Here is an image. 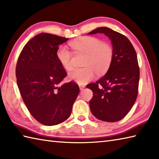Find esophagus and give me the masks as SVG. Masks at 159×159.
Here are the masks:
<instances>
[{
  "mask_svg": "<svg viewBox=\"0 0 159 159\" xmlns=\"http://www.w3.org/2000/svg\"><path fill=\"white\" fill-rule=\"evenodd\" d=\"M85 88V85H79V88L80 90H83Z\"/></svg>",
  "mask_w": 159,
  "mask_h": 159,
  "instance_id": "esophagus-1",
  "label": "esophagus"
}]
</instances>
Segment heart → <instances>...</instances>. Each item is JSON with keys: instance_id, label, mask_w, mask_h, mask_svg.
<instances>
[{"instance_id": "1", "label": "heart", "mask_w": 159, "mask_h": 159, "mask_svg": "<svg viewBox=\"0 0 159 159\" xmlns=\"http://www.w3.org/2000/svg\"><path fill=\"white\" fill-rule=\"evenodd\" d=\"M69 45L75 53L85 54L83 63L85 67L74 70L69 74L70 79L73 81L83 85L94 79L95 71L102 74L110 68L114 56L113 48L110 45L102 43L94 36L80 37L71 41ZM57 57L65 70L72 69V54L65 47L58 49Z\"/></svg>"}]
</instances>
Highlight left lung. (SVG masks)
<instances>
[{
	"instance_id": "left-lung-1",
	"label": "left lung",
	"mask_w": 159,
	"mask_h": 159,
	"mask_svg": "<svg viewBox=\"0 0 159 159\" xmlns=\"http://www.w3.org/2000/svg\"><path fill=\"white\" fill-rule=\"evenodd\" d=\"M98 33L110 38L114 56L106 74L87 85L93 92L89 107L96 119L116 122L128 114L137 98L140 76L137 56L131 42L123 34L105 27L96 28L88 34Z\"/></svg>"
}]
</instances>
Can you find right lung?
<instances>
[{
    "instance_id": "obj_1",
    "label": "right lung",
    "mask_w": 159,
    "mask_h": 159,
    "mask_svg": "<svg viewBox=\"0 0 159 159\" xmlns=\"http://www.w3.org/2000/svg\"><path fill=\"white\" fill-rule=\"evenodd\" d=\"M68 39L41 33L29 40L16 67L17 85L30 113L45 125H56L70 117L79 87L70 81L57 57L58 46Z\"/></svg>"
}]
</instances>
